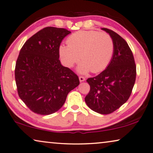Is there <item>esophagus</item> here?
<instances>
[{"instance_id":"1","label":"esophagus","mask_w":153,"mask_h":153,"mask_svg":"<svg viewBox=\"0 0 153 153\" xmlns=\"http://www.w3.org/2000/svg\"><path fill=\"white\" fill-rule=\"evenodd\" d=\"M79 81L80 82H83L85 81V78L84 76H79Z\"/></svg>"}]
</instances>
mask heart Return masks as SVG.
Listing matches in <instances>:
<instances>
[{
	"label": "heart",
	"instance_id": "heart-1",
	"mask_svg": "<svg viewBox=\"0 0 153 153\" xmlns=\"http://www.w3.org/2000/svg\"><path fill=\"white\" fill-rule=\"evenodd\" d=\"M114 42L109 34L97 30H79L67 39V45L62 44L59 53L66 66L73 67L82 61L78 68L80 74L91 71L98 73L111 62L114 53Z\"/></svg>",
	"mask_w": 153,
	"mask_h": 153
}]
</instances>
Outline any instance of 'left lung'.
<instances>
[{"mask_svg":"<svg viewBox=\"0 0 153 153\" xmlns=\"http://www.w3.org/2000/svg\"><path fill=\"white\" fill-rule=\"evenodd\" d=\"M112 37L114 53L107 68L87 82L90 91L85 98L88 106L100 114H111L130 97L136 79V65L127 42L113 30L102 28Z\"/></svg>","mask_w":153,"mask_h":153,"instance_id":"1","label":"left lung"}]
</instances>
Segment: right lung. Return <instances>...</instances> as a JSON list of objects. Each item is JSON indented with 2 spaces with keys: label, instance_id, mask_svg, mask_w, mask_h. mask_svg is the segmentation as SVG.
<instances>
[{
  "label": "right lung",
  "instance_id": "1",
  "mask_svg": "<svg viewBox=\"0 0 153 153\" xmlns=\"http://www.w3.org/2000/svg\"><path fill=\"white\" fill-rule=\"evenodd\" d=\"M70 33L63 28H44L30 37L20 51L15 68L18 93L36 114L57 111L70 91L79 85L78 76L63 66L59 59V47Z\"/></svg>",
  "mask_w": 153,
  "mask_h": 153
}]
</instances>
